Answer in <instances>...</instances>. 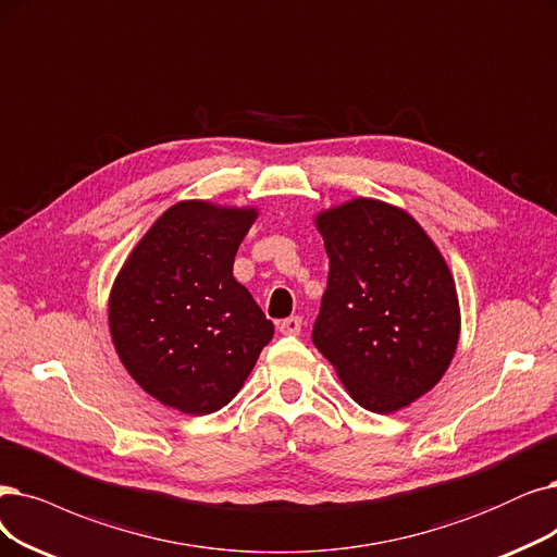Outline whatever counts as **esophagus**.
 Here are the masks:
<instances>
[{"label": "esophagus", "mask_w": 557, "mask_h": 557, "mask_svg": "<svg viewBox=\"0 0 557 557\" xmlns=\"http://www.w3.org/2000/svg\"><path fill=\"white\" fill-rule=\"evenodd\" d=\"M278 331L283 333V336H297V333L301 331V318H287V320H281L278 322Z\"/></svg>", "instance_id": "esophagus-1"}]
</instances>
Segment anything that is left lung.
<instances>
[{"mask_svg":"<svg viewBox=\"0 0 557 557\" xmlns=\"http://www.w3.org/2000/svg\"><path fill=\"white\" fill-rule=\"evenodd\" d=\"M329 283L313 343L356 405L395 413L432 391L459 343L446 258L403 208L351 198L315 214Z\"/></svg>","mask_w":557,"mask_h":557,"instance_id":"8db88e82","label":"left lung"}]
</instances>
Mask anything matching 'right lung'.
Here are the masks:
<instances>
[{
	"mask_svg": "<svg viewBox=\"0 0 557 557\" xmlns=\"http://www.w3.org/2000/svg\"><path fill=\"white\" fill-rule=\"evenodd\" d=\"M258 208L181 201L129 251L109 293V333L150 397L189 416L226 407L274 324L233 276Z\"/></svg>",
	"mask_w": 557,
	"mask_h": 557,
	"instance_id": "1",
	"label": "right lung"
}]
</instances>
